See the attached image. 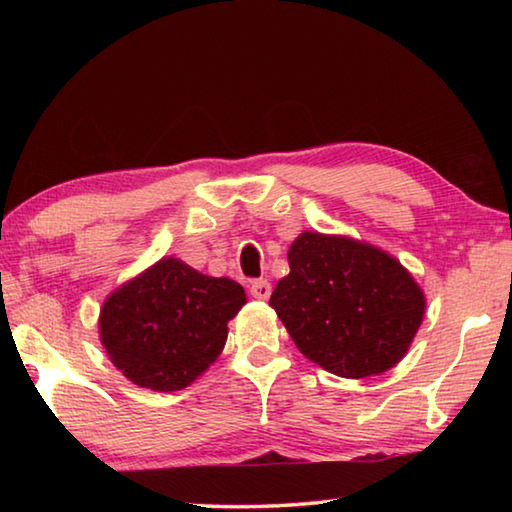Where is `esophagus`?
<instances>
[{
	"label": "esophagus",
	"instance_id": "esophagus-1",
	"mask_svg": "<svg viewBox=\"0 0 512 512\" xmlns=\"http://www.w3.org/2000/svg\"><path fill=\"white\" fill-rule=\"evenodd\" d=\"M250 296L257 300H268L271 298V282L268 280H255L250 284Z\"/></svg>",
	"mask_w": 512,
	"mask_h": 512
}]
</instances>
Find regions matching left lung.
<instances>
[{
  "instance_id": "1",
  "label": "left lung",
  "mask_w": 512,
  "mask_h": 512,
  "mask_svg": "<svg viewBox=\"0 0 512 512\" xmlns=\"http://www.w3.org/2000/svg\"><path fill=\"white\" fill-rule=\"evenodd\" d=\"M271 305L309 361L363 379L391 370L418 334L427 298L397 259L366 241L305 230Z\"/></svg>"
}]
</instances>
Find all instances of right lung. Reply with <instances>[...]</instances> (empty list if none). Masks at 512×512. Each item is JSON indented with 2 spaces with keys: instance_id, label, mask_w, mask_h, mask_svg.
<instances>
[{
  "instance_id": "obj_1",
  "label": "right lung",
  "mask_w": 512,
  "mask_h": 512,
  "mask_svg": "<svg viewBox=\"0 0 512 512\" xmlns=\"http://www.w3.org/2000/svg\"><path fill=\"white\" fill-rule=\"evenodd\" d=\"M244 305L239 282L162 257L103 300L99 339L112 366L133 384L183 391L219 359L228 323Z\"/></svg>"
}]
</instances>
